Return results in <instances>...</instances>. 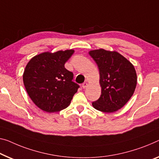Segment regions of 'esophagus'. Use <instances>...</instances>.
Segmentation results:
<instances>
[{
	"instance_id": "1",
	"label": "esophagus",
	"mask_w": 159,
	"mask_h": 159,
	"mask_svg": "<svg viewBox=\"0 0 159 159\" xmlns=\"http://www.w3.org/2000/svg\"><path fill=\"white\" fill-rule=\"evenodd\" d=\"M87 85H88L87 82H84V83H83V84H82V87L83 89H85V88H86V87H87Z\"/></svg>"
}]
</instances>
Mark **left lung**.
<instances>
[{
	"label": "left lung",
	"mask_w": 159,
	"mask_h": 159,
	"mask_svg": "<svg viewBox=\"0 0 159 159\" xmlns=\"http://www.w3.org/2000/svg\"><path fill=\"white\" fill-rule=\"evenodd\" d=\"M89 54L98 66L102 88L101 96L92 106L106 113L116 111L127 103L135 91L137 76L134 66L116 51L98 49L90 50Z\"/></svg>",
	"instance_id": "obj_1"
}]
</instances>
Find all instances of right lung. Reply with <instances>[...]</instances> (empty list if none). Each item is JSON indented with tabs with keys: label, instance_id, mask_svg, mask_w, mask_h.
Listing matches in <instances>:
<instances>
[{
	"label": "right lung",
	"instance_id": "obj_1",
	"mask_svg": "<svg viewBox=\"0 0 159 159\" xmlns=\"http://www.w3.org/2000/svg\"><path fill=\"white\" fill-rule=\"evenodd\" d=\"M74 50L45 52L34 56L27 64L23 80L27 93L43 111L53 113L69 106L79 85L73 73L65 67Z\"/></svg>",
	"mask_w": 159,
	"mask_h": 159
}]
</instances>
